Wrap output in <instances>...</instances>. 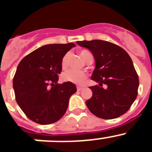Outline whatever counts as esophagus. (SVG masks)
I'll use <instances>...</instances> for the list:
<instances>
[{"label": "esophagus", "mask_w": 152, "mask_h": 152, "mask_svg": "<svg viewBox=\"0 0 152 152\" xmlns=\"http://www.w3.org/2000/svg\"><path fill=\"white\" fill-rule=\"evenodd\" d=\"M82 90H83V88H81V87H77V91H82Z\"/></svg>", "instance_id": "obj_1"}]
</instances>
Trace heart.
<instances>
[{
    "mask_svg": "<svg viewBox=\"0 0 152 152\" xmlns=\"http://www.w3.org/2000/svg\"><path fill=\"white\" fill-rule=\"evenodd\" d=\"M80 56L86 62H88V61L93 60L92 53L88 50H81L80 52ZM68 54H65L61 59V68L63 69H66L68 68ZM87 77H88V75L85 72L74 69H70L62 74L63 80L73 83V84H78V85H81L84 84L87 79Z\"/></svg>",
    "mask_w": 152,
    "mask_h": 152,
    "instance_id": "obj_1",
    "label": "heart"
}]
</instances>
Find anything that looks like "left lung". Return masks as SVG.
<instances>
[{"mask_svg": "<svg viewBox=\"0 0 152 152\" xmlns=\"http://www.w3.org/2000/svg\"><path fill=\"white\" fill-rule=\"evenodd\" d=\"M95 59L91 76L98 85L86 105L94 115L104 119L119 117L129 110L138 95L139 77L129 54L119 45L103 40L77 41Z\"/></svg>", "mask_w": 152, "mask_h": 152, "instance_id": "obj_1", "label": "left lung"}]
</instances>
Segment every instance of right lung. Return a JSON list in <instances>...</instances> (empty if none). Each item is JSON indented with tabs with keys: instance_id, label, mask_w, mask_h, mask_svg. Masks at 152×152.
Listing matches in <instances>:
<instances>
[{
	"instance_id": "obj_1",
	"label": "right lung",
	"mask_w": 152,
	"mask_h": 152,
	"mask_svg": "<svg viewBox=\"0 0 152 152\" xmlns=\"http://www.w3.org/2000/svg\"><path fill=\"white\" fill-rule=\"evenodd\" d=\"M75 46L72 42L43 45L18 64L13 80L16 100L35 123H56L66 112L69 98L77 88L73 83L58 84V80L63 56Z\"/></svg>"
}]
</instances>
